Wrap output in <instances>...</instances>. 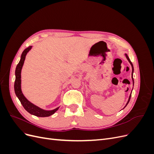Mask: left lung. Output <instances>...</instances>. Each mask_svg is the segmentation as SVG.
<instances>
[{"mask_svg":"<svg viewBox=\"0 0 154 154\" xmlns=\"http://www.w3.org/2000/svg\"><path fill=\"white\" fill-rule=\"evenodd\" d=\"M125 56H126V58H127V59L128 60V62L130 63V65H131V66H132V82H133V85H134V78H133V73H134V67H133V64H132V63L131 62V61H130V58H128V57L127 54H125ZM132 90H133V88H132ZM131 94H132V92H131ZM131 94H130V96H129V97H128V101H127V104H126V105L125 106V107H124L123 109H125V107H126V106H127V105H128V103H129L130 100V97H131Z\"/></svg>","mask_w":154,"mask_h":154,"instance_id":"1","label":"left lung"}]
</instances>
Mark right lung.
<instances>
[{"label": "right lung", "mask_w": 154, "mask_h": 154, "mask_svg": "<svg viewBox=\"0 0 154 154\" xmlns=\"http://www.w3.org/2000/svg\"><path fill=\"white\" fill-rule=\"evenodd\" d=\"M31 48L32 46H29V47L24 49V51H23L21 54L20 62L17 64L15 69V84H14V89H15V94L17 96L18 100H20L21 104L24 106L25 110L28 112L29 114L37 116V117H49V116L54 114L55 113V112H57L60 106L51 110H45L44 109H42L40 107L32 104L29 101L27 100L22 92L21 71L23 65H24L25 61L26 54L31 49Z\"/></svg>", "instance_id": "right-lung-1"}]
</instances>
